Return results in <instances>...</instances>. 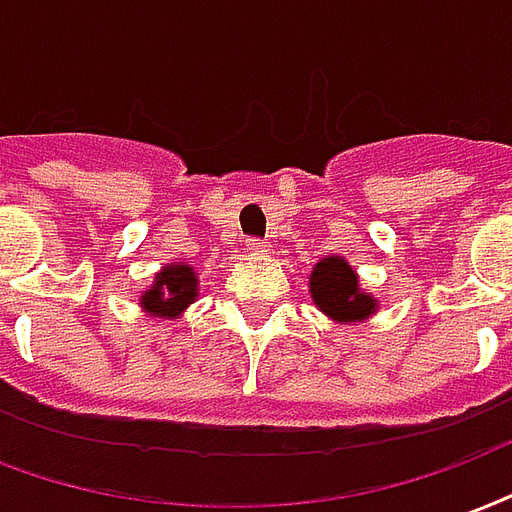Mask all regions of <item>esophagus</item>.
I'll list each match as a JSON object with an SVG mask.
<instances>
[{"label": "esophagus", "instance_id": "obj_1", "mask_svg": "<svg viewBox=\"0 0 512 512\" xmlns=\"http://www.w3.org/2000/svg\"><path fill=\"white\" fill-rule=\"evenodd\" d=\"M246 249H249L252 255L263 257L271 252V241H263V238H249V241H246Z\"/></svg>", "mask_w": 512, "mask_h": 512}]
</instances>
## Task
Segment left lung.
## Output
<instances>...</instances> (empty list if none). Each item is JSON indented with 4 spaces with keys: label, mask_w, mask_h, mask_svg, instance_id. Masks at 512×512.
<instances>
[{
    "label": "left lung",
    "mask_w": 512,
    "mask_h": 512,
    "mask_svg": "<svg viewBox=\"0 0 512 512\" xmlns=\"http://www.w3.org/2000/svg\"><path fill=\"white\" fill-rule=\"evenodd\" d=\"M309 295L320 312L339 325L363 323L377 314L380 301L361 287L355 268L342 255L323 257L309 274Z\"/></svg>",
    "instance_id": "left-lung-1"
}]
</instances>
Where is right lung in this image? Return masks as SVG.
Masks as SVG:
<instances>
[{
  "mask_svg": "<svg viewBox=\"0 0 512 512\" xmlns=\"http://www.w3.org/2000/svg\"><path fill=\"white\" fill-rule=\"evenodd\" d=\"M200 276L198 271L187 263H165V266L154 274L146 290H140L138 304L149 317H160V320H179L181 314L187 312L189 304L198 301Z\"/></svg>",
  "mask_w": 512,
  "mask_h": 512,
  "instance_id": "obj_1",
  "label": "right lung"
}]
</instances>
